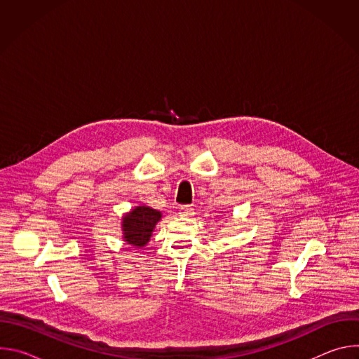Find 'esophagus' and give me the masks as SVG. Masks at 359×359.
Here are the masks:
<instances>
[{"label":"esophagus","mask_w":359,"mask_h":359,"mask_svg":"<svg viewBox=\"0 0 359 359\" xmlns=\"http://www.w3.org/2000/svg\"><path fill=\"white\" fill-rule=\"evenodd\" d=\"M193 210H194V209H193L191 206H189V204H184V206H180V215L184 216V217H189V216L194 215Z\"/></svg>","instance_id":"1"}]
</instances>
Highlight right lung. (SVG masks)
Returning a JSON list of instances; mask_svg holds the SVG:
<instances>
[{
	"instance_id": "add662e5",
	"label": "right lung",
	"mask_w": 359,
	"mask_h": 359,
	"mask_svg": "<svg viewBox=\"0 0 359 359\" xmlns=\"http://www.w3.org/2000/svg\"><path fill=\"white\" fill-rule=\"evenodd\" d=\"M162 213L147 206H136L122 217L123 240L133 247H143L151 237Z\"/></svg>"
}]
</instances>
